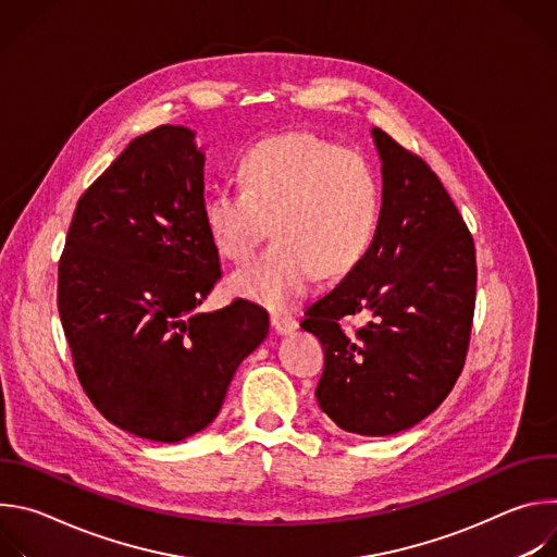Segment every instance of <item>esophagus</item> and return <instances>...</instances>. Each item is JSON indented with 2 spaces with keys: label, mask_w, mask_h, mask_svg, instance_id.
Wrapping results in <instances>:
<instances>
[{
  "label": "esophagus",
  "mask_w": 557,
  "mask_h": 557,
  "mask_svg": "<svg viewBox=\"0 0 557 557\" xmlns=\"http://www.w3.org/2000/svg\"><path fill=\"white\" fill-rule=\"evenodd\" d=\"M271 326L277 335H286V333L297 329V320H295V317L286 314V312H273L271 314Z\"/></svg>",
  "instance_id": "obj_1"
}]
</instances>
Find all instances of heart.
Returning a JSON list of instances; mask_svg holds the SVG:
<instances>
[{
  "mask_svg": "<svg viewBox=\"0 0 557 557\" xmlns=\"http://www.w3.org/2000/svg\"><path fill=\"white\" fill-rule=\"evenodd\" d=\"M237 174L243 189H215L202 202L215 249L245 262L269 226L275 237L233 273L237 295L282 310L304 297L317 273L344 277L370 251L381 194L363 156L312 134H282L251 145Z\"/></svg>",
  "mask_w": 557,
  "mask_h": 557,
  "instance_id": "obj_1",
  "label": "heart"
}]
</instances>
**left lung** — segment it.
Segmentation results:
<instances>
[{
	"instance_id": "8db88e82",
	"label": "left lung",
	"mask_w": 557,
	"mask_h": 557,
	"mask_svg": "<svg viewBox=\"0 0 557 557\" xmlns=\"http://www.w3.org/2000/svg\"><path fill=\"white\" fill-rule=\"evenodd\" d=\"M383 174L366 258L306 308L301 329L324 346L314 396L346 432L389 436L432 414L462 372L473 306V237L421 156L372 129ZM371 320L345 335L341 322Z\"/></svg>"
}]
</instances>
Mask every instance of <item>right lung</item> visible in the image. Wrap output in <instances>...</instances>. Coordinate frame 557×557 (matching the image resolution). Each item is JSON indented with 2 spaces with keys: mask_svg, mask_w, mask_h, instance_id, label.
I'll return each instance as SVG.
<instances>
[{
  "mask_svg": "<svg viewBox=\"0 0 557 557\" xmlns=\"http://www.w3.org/2000/svg\"><path fill=\"white\" fill-rule=\"evenodd\" d=\"M202 202L194 132L156 127L78 198L59 260L57 306L84 392L110 423L158 443L205 430L269 333L247 299L196 312L222 277Z\"/></svg>",
  "mask_w": 557,
  "mask_h": 557,
  "instance_id": "obj_1",
  "label": "right lung"
}]
</instances>
